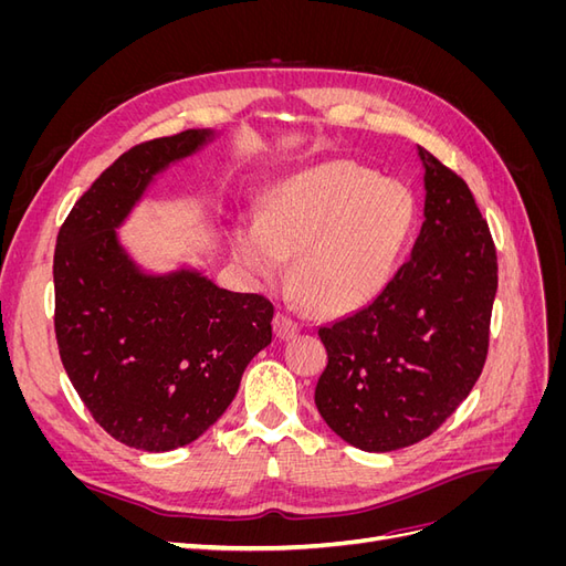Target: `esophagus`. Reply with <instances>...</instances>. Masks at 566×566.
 <instances>
[{
	"label": "esophagus",
	"instance_id": "1",
	"mask_svg": "<svg viewBox=\"0 0 566 566\" xmlns=\"http://www.w3.org/2000/svg\"><path fill=\"white\" fill-rule=\"evenodd\" d=\"M273 333H276V337L281 339H290L300 333V323L293 316H287L285 312H276V316H273Z\"/></svg>",
	"mask_w": 566,
	"mask_h": 566
}]
</instances>
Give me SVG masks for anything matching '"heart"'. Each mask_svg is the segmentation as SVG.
<instances>
[{"label":"heart","instance_id":"heart-1","mask_svg":"<svg viewBox=\"0 0 566 566\" xmlns=\"http://www.w3.org/2000/svg\"><path fill=\"white\" fill-rule=\"evenodd\" d=\"M413 205L399 184L354 163H328L279 186L260 224L235 227V260L276 279L293 260V283L318 312H352L380 293L406 241Z\"/></svg>","mask_w":566,"mask_h":566}]
</instances>
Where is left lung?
Masks as SVG:
<instances>
[{
	"instance_id": "left-lung-1",
	"label": "left lung",
	"mask_w": 566,
	"mask_h": 566,
	"mask_svg": "<svg viewBox=\"0 0 566 566\" xmlns=\"http://www.w3.org/2000/svg\"><path fill=\"white\" fill-rule=\"evenodd\" d=\"M418 150L427 196L413 252L364 310L318 328L328 352L318 413L373 453L427 439L472 391L499 287L493 238L468 184Z\"/></svg>"
}]
</instances>
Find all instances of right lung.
I'll return each mask as SVG.
<instances>
[{
  "label": "right lung",
  "mask_w": 566,
  "mask_h": 566,
  "mask_svg": "<svg viewBox=\"0 0 566 566\" xmlns=\"http://www.w3.org/2000/svg\"><path fill=\"white\" fill-rule=\"evenodd\" d=\"M186 129L136 144L75 202L56 235L54 331L63 368L104 430L139 451L196 441L271 342L273 304L196 271L146 276L115 227L150 177L205 144Z\"/></svg>",
  "instance_id": "add662e5"
}]
</instances>
